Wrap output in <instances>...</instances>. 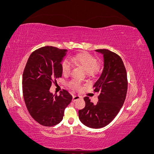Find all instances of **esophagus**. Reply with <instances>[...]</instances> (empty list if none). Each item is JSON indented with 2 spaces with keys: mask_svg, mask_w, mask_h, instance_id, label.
I'll list each match as a JSON object with an SVG mask.
<instances>
[{
  "mask_svg": "<svg viewBox=\"0 0 154 154\" xmlns=\"http://www.w3.org/2000/svg\"><path fill=\"white\" fill-rule=\"evenodd\" d=\"M80 98H81V96H79V95L73 96V97H72V101L74 102L75 101H76V100H78L79 99H80Z\"/></svg>",
  "mask_w": 154,
  "mask_h": 154,
  "instance_id": "esophagus-1",
  "label": "esophagus"
}]
</instances>
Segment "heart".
I'll list each match as a JSON object with an SVG mask.
<instances>
[{
	"label": "heart",
	"mask_w": 154,
	"mask_h": 154,
	"mask_svg": "<svg viewBox=\"0 0 154 154\" xmlns=\"http://www.w3.org/2000/svg\"><path fill=\"white\" fill-rule=\"evenodd\" d=\"M70 60L76 66L82 67L90 75H93L97 73L99 70V67L97 65V62L96 58L87 53H78L71 57ZM62 70L64 75H69L71 73V66L67 60L63 62L62 64ZM70 85L74 89H80L81 88L80 83L76 81L71 82L70 83Z\"/></svg>",
	"instance_id": "heart-1"
}]
</instances>
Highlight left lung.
I'll use <instances>...</instances> for the list:
<instances>
[{
    "label": "left lung",
    "instance_id": "obj_1",
    "mask_svg": "<svg viewBox=\"0 0 154 154\" xmlns=\"http://www.w3.org/2000/svg\"><path fill=\"white\" fill-rule=\"evenodd\" d=\"M103 56V69L93 87L99 92L98 101L94 104L85 97V106L78 111L80 122L88 127L100 128L114 119L122 108L127 92V75L119 55L108 49H97Z\"/></svg>",
    "mask_w": 154,
    "mask_h": 154
}]
</instances>
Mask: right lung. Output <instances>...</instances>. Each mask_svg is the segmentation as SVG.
I'll list each match as a JSON object with an SVG mask.
<instances>
[{
  "instance_id": "obj_1",
  "label": "right lung",
  "mask_w": 154,
  "mask_h": 154,
  "mask_svg": "<svg viewBox=\"0 0 154 154\" xmlns=\"http://www.w3.org/2000/svg\"><path fill=\"white\" fill-rule=\"evenodd\" d=\"M67 49L45 46L32 52L23 72L22 91L26 107L39 124L52 127L62 122L64 110L72 96L66 90L53 95L52 82L62 75V62Z\"/></svg>"
}]
</instances>
